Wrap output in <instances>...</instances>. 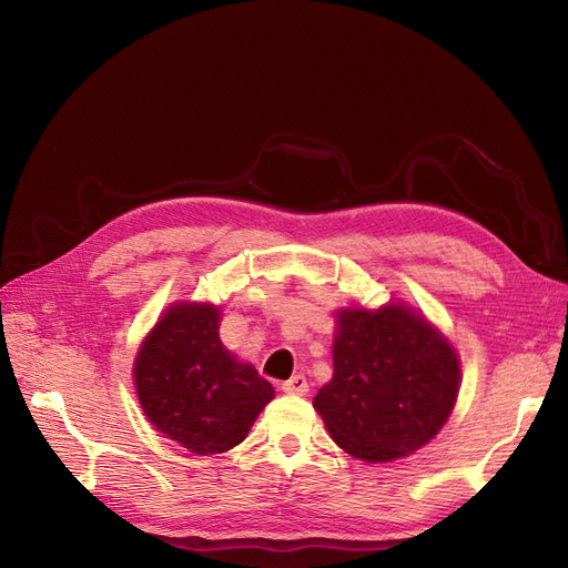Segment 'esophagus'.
Here are the masks:
<instances>
[{
    "label": "esophagus",
    "mask_w": 568,
    "mask_h": 568,
    "mask_svg": "<svg viewBox=\"0 0 568 568\" xmlns=\"http://www.w3.org/2000/svg\"><path fill=\"white\" fill-rule=\"evenodd\" d=\"M281 389L287 396H304V394H308V382L304 375H292L287 382H283Z\"/></svg>",
    "instance_id": "esophagus-1"
}]
</instances>
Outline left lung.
I'll return each instance as SVG.
<instances>
[{"instance_id": "8db88e82", "label": "left lung", "mask_w": 568, "mask_h": 568, "mask_svg": "<svg viewBox=\"0 0 568 568\" xmlns=\"http://www.w3.org/2000/svg\"><path fill=\"white\" fill-rule=\"evenodd\" d=\"M460 368L454 347L403 306L343 311L334 377L313 405L354 458L386 463L433 439L449 419Z\"/></svg>"}]
</instances>
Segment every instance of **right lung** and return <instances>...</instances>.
Here are the masks:
<instances>
[{
    "instance_id": "add662e5",
    "label": "right lung",
    "mask_w": 568,
    "mask_h": 568,
    "mask_svg": "<svg viewBox=\"0 0 568 568\" xmlns=\"http://www.w3.org/2000/svg\"><path fill=\"white\" fill-rule=\"evenodd\" d=\"M135 389L156 430L197 456L244 442L274 398V386L223 347L209 304H179L161 317L138 352Z\"/></svg>"
}]
</instances>
